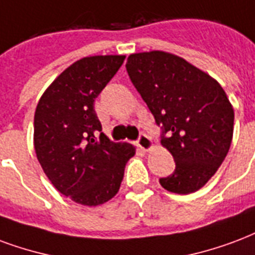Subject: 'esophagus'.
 Segmentation results:
<instances>
[{
	"mask_svg": "<svg viewBox=\"0 0 255 255\" xmlns=\"http://www.w3.org/2000/svg\"><path fill=\"white\" fill-rule=\"evenodd\" d=\"M136 144L142 148L143 151H148L152 147L151 139L147 136L146 133H140V135H139V137H137L136 140Z\"/></svg>",
	"mask_w": 255,
	"mask_h": 255,
	"instance_id": "obj_1",
	"label": "esophagus"
}]
</instances>
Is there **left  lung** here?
Segmentation results:
<instances>
[{
	"label": "left lung",
	"instance_id": "1",
	"mask_svg": "<svg viewBox=\"0 0 255 255\" xmlns=\"http://www.w3.org/2000/svg\"><path fill=\"white\" fill-rule=\"evenodd\" d=\"M129 80L161 127L175 169L159 178L166 190L188 195L216 173L234 132V109L223 88L204 71L163 51L128 56Z\"/></svg>",
	"mask_w": 255,
	"mask_h": 255
}]
</instances>
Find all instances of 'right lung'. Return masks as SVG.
Returning a JSON list of instances; mask_svg holds the SVG:
<instances>
[{
    "label": "right lung",
    "mask_w": 255,
    "mask_h": 255,
    "mask_svg": "<svg viewBox=\"0 0 255 255\" xmlns=\"http://www.w3.org/2000/svg\"><path fill=\"white\" fill-rule=\"evenodd\" d=\"M124 59L105 55L77 60L50 85L36 107L37 159L52 185L78 204L94 207L112 199L135 154L132 146L111 142L101 132L94 111V101Z\"/></svg>",
    "instance_id": "obj_1"
}]
</instances>
